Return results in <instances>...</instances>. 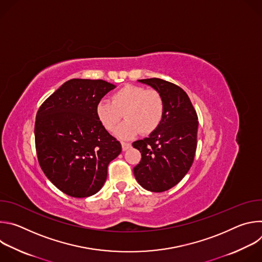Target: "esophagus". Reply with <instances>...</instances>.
I'll return each instance as SVG.
<instances>
[{
  "label": "esophagus",
  "instance_id": "34e87169",
  "mask_svg": "<svg viewBox=\"0 0 262 262\" xmlns=\"http://www.w3.org/2000/svg\"><path fill=\"white\" fill-rule=\"evenodd\" d=\"M121 146H122V150H123V151H126L128 148H130V146H132V145H130L129 143H126V142H122V143H121Z\"/></svg>",
  "mask_w": 262,
  "mask_h": 262
}]
</instances>
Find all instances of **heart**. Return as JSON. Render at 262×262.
<instances>
[{
    "mask_svg": "<svg viewBox=\"0 0 262 262\" xmlns=\"http://www.w3.org/2000/svg\"><path fill=\"white\" fill-rule=\"evenodd\" d=\"M95 114L100 124L111 133L124 117L126 120L117 128L116 136L129 139L140 132L143 135L151 134L160 126L165 114V101L156 90L125 85L112 94L111 101H98Z\"/></svg>",
    "mask_w": 262,
    "mask_h": 262,
    "instance_id": "b5f03b06",
    "label": "heart"
}]
</instances>
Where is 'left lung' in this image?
<instances>
[{"label": "left lung", "instance_id": "obj_1", "mask_svg": "<svg viewBox=\"0 0 262 262\" xmlns=\"http://www.w3.org/2000/svg\"><path fill=\"white\" fill-rule=\"evenodd\" d=\"M138 82L161 93L165 114L154 133L133 143L142 155L134 174L145 190L161 193L176 185L194 162L198 117L188 94L180 87L157 78Z\"/></svg>", "mask_w": 262, "mask_h": 262}]
</instances>
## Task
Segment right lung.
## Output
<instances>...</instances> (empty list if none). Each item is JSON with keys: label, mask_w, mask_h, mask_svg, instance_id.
I'll list each match as a JSON object with an SVG mask.
<instances>
[{"label": "right lung", "mask_w": 262, "mask_h": 262, "mask_svg": "<svg viewBox=\"0 0 262 262\" xmlns=\"http://www.w3.org/2000/svg\"><path fill=\"white\" fill-rule=\"evenodd\" d=\"M115 85L102 80L72 79L39 107L35 144L39 165L64 194L85 198L105 182L107 166L121 152V144L98 121L95 107Z\"/></svg>", "instance_id": "right-lung-1"}]
</instances>
